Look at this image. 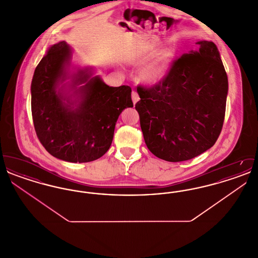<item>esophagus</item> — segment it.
I'll use <instances>...</instances> for the list:
<instances>
[{
  "instance_id": "34e87169",
  "label": "esophagus",
  "mask_w": 258,
  "mask_h": 258,
  "mask_svg": "<svg viewBox=\"0 0 258 258\" xmlns=\"http://www.w3.org/2000/svg\"><path fill=\"white\" fill-rule=\"evenodd\" d=\"M132 98H133V101H134V103H136L140 98H139V95H138V93L137 92H135V91H133V93H132Z\"/></svg>"
}]
</instances>
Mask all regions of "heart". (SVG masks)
Returning a JSON list of instances; mask_svg holds the SVG:
<instances>
[{"instance_id": "heart-1", "label": "heart", "mask_w": 258, "mask_h": 258, "mask_svg": "<svg viewBox=\"0 0 258 258\" xmlns=\"http://www.w3.org/2000/svg\"><path fill=\"white\" fill-rule=\"evenodd\" d=\"M172 58L173 54L170 51L161 52L156 60L148 64L143 70L141 73L142 80L149 84L158 83L168 73L171 66Z\"/></svg>"}]
</instances>
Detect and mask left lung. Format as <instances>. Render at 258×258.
I'll return each mask as SVG.
<instances>
[{
    "instance_id": "obj_1",
    "label": "left lung",
    "mask_w": 258,
    "mask_h": 258,
    "mask_svg": "<svg viewBox=\"0 0 258 258\" xmlns=\"http://www.w3.org/2000/svg\"><path fill=\"white\" fill-rule=\"evenodd\" d=\"M197 45L174 59L158 83L137 86L135 109L145 143L166 161L191 160L207 151L224 122L228 80L219 50L212 41Z\"/></svg>"
}]
</instances>
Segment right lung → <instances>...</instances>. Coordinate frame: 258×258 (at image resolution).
Segmentation results:
<instances>
[{
	"label": "right lung",
	"mask_w": 258,
	"mask_h": 258,
	"mask_svg": "<svg viewBox=\"0 0 258 258\" xmlns=\"http://www.w3.org/2000/svg\"><path fill=\"white\" fill-rule=\"evenodd\" d=\"M72 50L60 41L36 68L32 80V116L37 138L53 157L70 162H89L102 157L110 148L115 124L121 112L133 107L132 88L109 87L86 71L74 75V85L85 83L76 93L81 100L76 108L66 105L56 87L64 78V64Z\"/></svg>",
	"instance_id": "right-lung-1"
}]
</instances>
